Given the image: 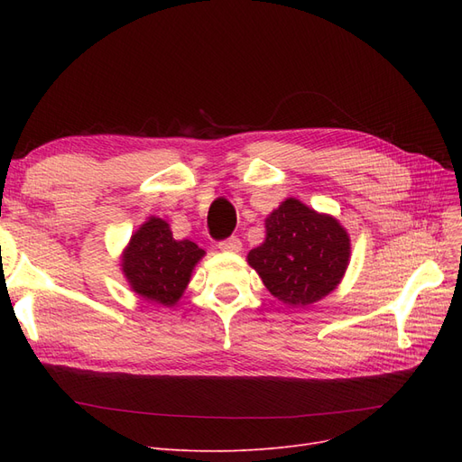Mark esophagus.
Returning a JSON list of instances; mask_svg holds the SVG:
<instances>
[{
    "label": "esophagus",
    "mask_w": 462,
    "mask_h": 462,
    "mask_svg": "<svg viewBox=\"0 0 462 462\" xmlns=\"http://www.w3.org/2000/svg\"><path fill=\"white\" fill-rule=\"evenodd\" d=\"M243 246L239 236H229V239H223L217 243V248L223 250V253H239Z\"/></svg>",
    "instance_id": "esophagus-1"
}]
</instances>
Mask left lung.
Returning a JSON list of instances; mask_svg holds the SVG:
<instances>
[{
    "instance_id": "1",
    "label": "left lung",
    "mask_w": 462,
    "mask_h": 462,
    "mask_svg": "<svg viewBox=\"0 0 462 462\" xmlns=\"http://www.w3.org/2000/svg\"><path fill=\"white\" fill-rule=\"evenodd\" d=\"M265 241L248 253L273 297L306 306L331 292L346 270L351 245L331 216L289 199L265 219Z\"/></svg>"
}]
</instances>
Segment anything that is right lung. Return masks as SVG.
<instances>
[{
	"label": "right lung",
	"mask_w": 462,
	"mask_h": 462,
	"mask_svg": "<svg viewBox=\"0 0 462 462\" xmlns=\"http://www.w3.org/2000/svg\"><path fill=\"white\" fill-rule=\"evenodd\" d=\"M204 250L192 241H175L170 226L150 217L133 236L123 256V272L131 287L146 300L173 306L190 279Z\"/></svg>",
	"instance_id": "add662e5"
}]
</instances>
